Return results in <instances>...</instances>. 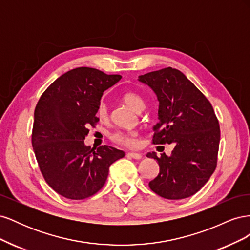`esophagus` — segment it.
I'll return each instance as SVG.
<instances>
[{
    "label": "esophagus",
    "instance_id": "esophagus-1",
    "mask_svg": "<svg viewBox=\"0 0 250 250\" xmlns=\"http://www.w3.org/2000/svg\"><path fill=\"white\" fill-rule=\"evenodd\" d=\"M127 155L129 156V157H131V158H134V160H141V158L143 157L142 154H140V153H134V152H129Z\"/></svg>",
    "mask_w": 250,
    "mask_h": 250
}]
</instances>
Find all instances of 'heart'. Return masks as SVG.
I'll use <instances>...</instances> for the list:
<instances>
[{"label": "heart", "mask_w": 250, "mask_h": 250, "mask_svg": "<svg viewBox=\"0 0 250 250\" xmlns=\"http://www.w3.org/2000/svg\"><path fill=\"white\" fill-rule=\"evenodd\" d=\"M122 101L126 105H128L130 108H132L134 111H138V112L142 111L146 106L145 101H144L143 98L139 94L134 92H127L123 94ZM97 116L101 121H104L108 118V110H107L106 104L101 103L99 106H98ZM138 137H139V133L137 131H126V132L118 131L111 135V140L117 144H120V145L133 148V147H137L139 144Z\"/></svg>", "instance_id": "obj_1"}]
</instances>
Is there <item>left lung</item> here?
Masks as SVG:
<instances>
[{
    "label": "left lung",
    "mask_w": 250,
    "mask_h": 250,
    "mask_svg": "<svg viewBox=\"0 0 250 250\" xmlns=\"http://www.w3.org/2000/svg\"><path fill=\"white\" fill-rule=\"evenodd\" d=\"M139 81L152 88L160 102L152 143L174 144L170 156L147 154L160 166L149 187L166 199L190 197L207 184L217 166L220 126L213 106L183 73L170 66L141 75Z\"/></svg>",
    "instance_id": "obj_1"
}]
</instances>
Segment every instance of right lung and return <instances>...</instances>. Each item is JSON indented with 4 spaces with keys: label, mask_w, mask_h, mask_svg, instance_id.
<instances>
[{
    "label": "right lung",
    "mask_w": 250,
    "mask_h": 250,
    "mask_svg": "<svg viewBox=\"0 0 250 250\" xmlns=\"http://www.w3.org/2000/svg\"><path fill=\"white\" fill-rule=\"evenodd\" d=\"M121 75L81 66L64 73L44 90L34 110L32 147L46 183L72 200L85 199L101 190L109 167L124 151L104 145H84L99 121L97 109L104 90Z\"/></svg>",
    "instance_id": "1"
}]
</instances>
